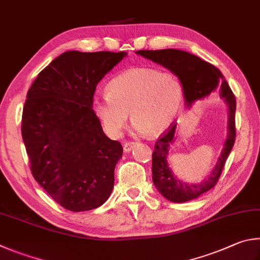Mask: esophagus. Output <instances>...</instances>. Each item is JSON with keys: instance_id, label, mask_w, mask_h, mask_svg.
Listing matches in <instances>:
<instances>
[{"instance_id": "1", "label": "esophagus", "mask_w": 260, "mask_h": 260, "mask_svg": "<svg viewBox=\"0 0 260 260\" xmlns=\"http://www.w3.org/2000/svg\"><path fill=\"white\" fill-rule=\"evenodd\" d=\"M136 146V142H126L124 144V151L125 152H129V151L133 150Z\"/></svg>"}]
</instances>
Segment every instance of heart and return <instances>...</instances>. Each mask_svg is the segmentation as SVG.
I'll return each mask as SVG.
<instances>
[{"label":"heart","mask_w":260,"mask_h":260,"mask_svg":"<svg viewBox=\"0 0 260 260\" xmlns=\"http://www.w3.org/2000/svg\"><path fill=\"white\" fill-rule=\"evenodd\" d=\"M183 98V85L174 74L135 68L112 79L108 93L94 96L92 106L111 138H119L129 111L138 133L158 135L175 120Z\"/></svg>","instance_id":"obj_1"}]
</instances>
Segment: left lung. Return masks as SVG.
I'll use <instances>...</instances> for the list:
<instances>
[{
  "label": "left lung",
  "instance_id": "8db88e82",
  "mask_svg": "<svg viewBox=\"0 0 260 260\" xmlns=\"http://www.w3.org/2000/svg\"><path fill=\"white\" fill-rule=\"evenodd\" d=\"M136 53L153 62L164 66L179 78L184 89V98L187 107L193 102L207 98L211 93L218 92L229 107V133L218 160L210 175L200 184H187L173 175L167 162L169 145L175 136L176 124L169 127L154 144L152 153V179L157 190L172 202H186L197 199L214 187L220 177L226 159L235 142V108L237 101L225 81L223 74L215 66L200 59L199 56L185 51L175 49L140 50Z\"/></svg>",
  "mask_w": 260,
  "mask_h": 260
}]
</instances>
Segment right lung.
I'll return each mask as SVG.
<instances>
[{"mask_svg":"<svg viewBox=\"0 0 260 260\" xmlns=\"http://www.w3.org/2000/svg\"><path fill=\"white\" fill-rule=\"evenodd\" d=\"M126 52H64L27 93L21 134L36 182L60 206L86 211L110 197L122 146L103 133L94 114L98 83Z\"/></svg>","mask_w":260,"mask_h":260,"instance_id":"1","label":"right lung"}]
</instances>
